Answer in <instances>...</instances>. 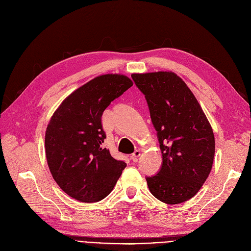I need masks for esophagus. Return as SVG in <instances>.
Wrapping results in <instances>:
<instances>
[{"instance_id":"esophagus-1","label":"esophagus","mask_w":251,"mask_h":251,"mask_svg":"<svg viewBox=\"0 0 251 251\" xmlns=\"http://www.w3.org/2000/svg\"><path fill=\"white\" fill-rule=\"evenodd\" d=\"M140 156V151H138V150H136L134 152H133V154L131 155V157H130V158H131V160L133 161V162H137V160H138V157Z\"/></svg>"}]
</instances>
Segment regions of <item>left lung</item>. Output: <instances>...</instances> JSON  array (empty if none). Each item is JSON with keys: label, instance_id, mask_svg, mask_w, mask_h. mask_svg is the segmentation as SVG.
<instances>
[{"label": "left lung", "instance_id": "obj_1", "mask_svg": "<svg viewBox=\"0 0 251 251\" xmlns=\"http://www.w3.org/2000/svg\"><path fill=\"white\" fill-rule=\"evenodd\" d=\"M149 105L162 152V167L147 182L151 195L166 204L188 201L212 168V128L187 84L172 72L132 74Z\"/></svg>", "mask_w": 251, "mask_h": 251}]
</instances>
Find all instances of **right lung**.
<instances>
[{
	"label": "right lung",
	"mask_w": 251,
	"mask_h": 251,
	"mask_svg": "<svg viewBox=\"0 0 251 251\" xmlns=\"http://www.w3.org/2000/svg\"><path fill=\"white\" fill-rule=\"evenodd\" d=\"M132 85L124 75H100L69 95L51 117L45 134L47 163L54 180L70 197L100 201L121 176L126 163L102 147L106 135L101 116Z\"/></svg>",
	"instance_id": "obj_1"
}]
</instances>
